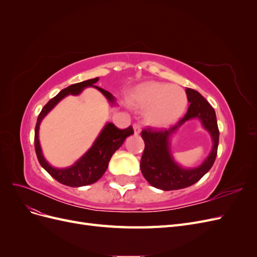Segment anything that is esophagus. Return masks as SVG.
<instances>
[{"label": "esophagus", "mask_w": 257, "mask_h": 257, "mask_svg": "<svg viewBox=\"0 0 257 257\" xmlns=\"http://www.w3.org/2000/svg\"><path fill=\"white\" fill-rule=\"evenodd\" d=\"M133 127H134V132H135L136 135L141 133V130H142V125H141V124H139V123H135L134 125H133Z\"/></svg>", "instance_id": "1"}]
</instances>
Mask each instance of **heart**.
<instances>
[{
	"label": "heart",
	"mask_w": 257,
	"mask_h": 257,
	"mask_svg": "<svg viewBox=\"0 0 257 257\" xmlns=\"http://www.w3.org/2000/svg\"><path fill=\"white\" fill-rule=\"evenodd\" d=\"M131 103L139 109H148L146 121L150 125L163 127L180 118L188 104V97L178 85L150 81L133 91Z\"/></svg>",
	"instance_id": "heart-1"
}]
</instances>
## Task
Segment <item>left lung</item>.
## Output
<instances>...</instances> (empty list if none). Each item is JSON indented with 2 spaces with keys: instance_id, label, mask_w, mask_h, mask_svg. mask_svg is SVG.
I'll use <instances>...</instances> for the list:
<instances>
[{
  "instance_id": "left-lung-1",
  "label": "left lung",
  "mask_w": 257,
  "mask_h": 257,
  "mask_svg": "<svg viewBox=\"0 0 257 257\" xmlns=\"http://www.w3.org/2000/svg\"><path fill=\"white\" fill-rule=\"evenodd\" d=\"M185 92L190 106L176 125L168 130L149 126L142 131L145 150L141 161V170L146 180L152 186L164 191L184 189L199 181L212 167L217 154L220 132L214 109L198 91L186 88ZM194 117H198L203 121L205 128L212 134L214 148L199 168L184 170L178 167L170 157L168 138L181 123Z\"/></svg>"
}]
</instances>
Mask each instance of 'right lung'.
Returning a JSON list of instances; mask_svg holds the SVG:
<instances>
[{
  "mask_svg": "<svg viewBox=\"0 0 257 257\" xmlns=\"http://www.w3.org/2000/svg\"><path fill=\"white\" fill-rule=\"evenodd\" d=\"M97 80L98 78H94L78 83H74L62 90L58 95L51 98L49 102L44 106L41 113L38 114L37 122L35 125L34 146L38 162H40V164L45 168L46 172H47L52 178L56 179L58 182L67 186H72V188L89 185L96 182L106 172L108 163H109L112 154L121 147L124 139L127 136L134 134V130L132 126L121 130L119 127H116L114 124L108 123L102 131V133L97 137L95 143L91 147V149L85 153L80 160L77 161L73 166L58 169L51 167L48 163L46 162L41 150L40 141H38V128H40V124L44 116L47 114L62 98L68 94H79L82 89L87 87H95L97 90L102 92L111 103H114L113 96L109 92L94 85V83Z\"/></svg>",
  "mask_w": 257,
  "mask_h": 257,
  "instance_id": "obj_1",
  "label": "right lung"
}]
</instances>
